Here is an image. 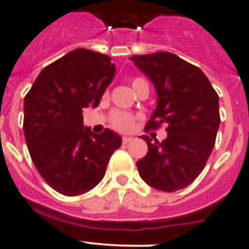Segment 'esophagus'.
I'll return each mask as SVG.
<instances>
[{"label":"esophagus","instance_id":"esophagus-1","mask_svg":"<svg viewBox=\"0 0 249 249\" xmlns=\"http://www.w3.org/2000/svg\"><path fill=\"white\" fill-rule=\"evenodd\" d=\"M132 141V137H127V136H124L122 139V142L124 144H126V143H129V142H131Z\"/></svg>","mask_w":249,"mask_h":249}]
</instances>
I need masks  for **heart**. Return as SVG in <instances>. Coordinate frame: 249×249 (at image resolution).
Masks as SVG:
<instances>
[{"mask_svg":"<svg viewBox=\"0 0 249 249\" xmlns=\"http://www.w3.org/2000/svg\"><path fill=\"white\" fill-rule=\"evenodd\" d=\"M146 81L141 78H135L134 80L131 81V85L134 88V90H136L140 85L144 84ZM110 124H112L113 129L118 130V131L122 132H127L131 131L134 129L135 124H136V117L132 114H129V113L120 112V110H117L112 114V118H110Z\"/></svg>","mask_w":249,"mask_h":249,"instance_id":"heart-1","label":"heart"}]
</instances>
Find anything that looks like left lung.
<instances>
[{
	"instance_id": "8db88e82",
	"label": "left lung",
	"mask_w": 249,
	"mask_h": 249,
	"mask_svg": "<svg viewBox=\"0 0 249 249\" xmlns=\"http://www.w3.org/2000/svg\"><path fill=\"white\" fill-rule=\"evenodd\" d=\"M130 59L151 79L158 95L144 130L168 125L161 142L141 136L148 152L136 163L140 176L164 192L185 189L202 173L213 151L220 124L218 93L198 67L170 52Z\"/></svg>"
}]
</instances>
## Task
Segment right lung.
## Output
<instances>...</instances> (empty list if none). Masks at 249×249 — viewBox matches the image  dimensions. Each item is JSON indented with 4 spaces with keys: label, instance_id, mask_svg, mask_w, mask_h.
Masks as SVG:
<instances>
[{
    "label": "right lung",
    "instance_id": "1",
    "mask_svg": "<svg viewBox=\"0 0 249 249\" xmlns=\"http://www.w3.org/2000/svg\"><path fill=\"white\" fill-rule=\"evenodd\" d=\"M115 73L110 57L76 48L41 71L24 98L26 146L43 180L57 192L79 196L106 174L122 137L84 127L83 109L100 105Z\"/></svg>",
    "mask_w": 249,
    "mask_h": 249
}]
</instances>
